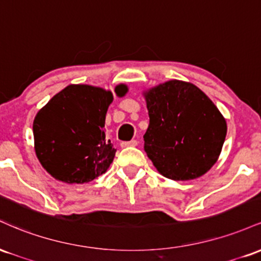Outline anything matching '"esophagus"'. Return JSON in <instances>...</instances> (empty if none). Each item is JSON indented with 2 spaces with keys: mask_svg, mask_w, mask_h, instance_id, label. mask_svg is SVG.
I'll use <instances>...</instances> for the list:
<instances>
[{
  "mask_svg": "<svg viewBox=\"0 0 261 261\" xmlns=\"http://www.w3.org/2000/svg\"><path fill=\"white\" fill-rule=\"evenodd\" d=\"M137 141L136 140H131V141H126V142H121V147H135L137 146Z\"/></svg>",
  "mask_w": 261,
  "mask_h": 261,
  "instance_id": "obj_1",
  "label": "esophagus"
}]
</instances>
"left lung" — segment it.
Wrapping results in <instances>:
<instances>
[{
    "label": "left lung",
    "instance_id": "left-lung-1",
    "mask_svg": "<svg viewBox=\"0 0 261 261\" xmlns=\"http://www.w3.org/2000/svg\"><path fill=\"white\" fill-rule=\"evenodd\" d=\"M145 98V151L158 172L172 180H191L211 169L227 124L207 95L193 83L172 80L148 89Z\"/></svg>",
    "mask_w": 261,
    "mask_h": 261
}]
</instances>
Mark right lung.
I'll use <instances>...</instances> for the list:
<instances>
[{"mask_svg": "<svg viewBox=\"0 0 261 261\" xmlns=\"http://www.w3.org/2000/svg\"><path fill=\"white\" fill-rule=\"evenodd\" d=\"M119 97L127 87L115 88ZM113 93L88 85L67 86L39 110L33 122L35 153L54 178L83 184L107 172L116 149L104 125Z\"/></svg>", "mask_w": 261, "mask_h": 261, "instance_id": "obj_1", "label": "right lung"}]
</instances>
